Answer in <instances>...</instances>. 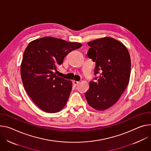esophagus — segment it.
<instances>
[{
    "label": "esophagus",
    "instance_id": "34e87169",
    "mask_svg": "<svg viewBox=\"0 0 151 151\" xmlns=\"http://www.w3.org/2000/svg\"><path fill=\"white\" fill-rule=\"evenodd\" d=\"M73 83L74 86H78L79 84V81H73Z\"/></svg>",
    "mask_w": 151,
    "mask_h": 151
}]
</instances>
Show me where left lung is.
I'll return each mask as SVG.
<instances>
[{"label":"left lung","mask_w":151,"mask_h":151,"mask_svg":"<svg viewBox=\"0 0 151 151\" xmlns=\"http://www.w3.org/2000/svg\"><path fill=\"white\" fill-rule=\"evenodd\" d=\"M87 43L90 46L87 55L96 62L94 75L100 73V75L98 82H90L85 97L96 110H106L118 101L128 85L130 55L124 45L111 37L98 38Z\"/></svg>","instance_id":"8db88e82"}]
</instances>
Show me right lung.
<instances>
[{"label":"right lung","mask_w":151,"mask_h":151,"mask_svg":"<svg viewBox=\"0 0 151 151\" xmlns=\"http://www.w3.org/2000/svg\"><path fill=\"white\" fill-rule=\"evenodd\" d=\"M81 46L79 43L45 37L26 47L20 67L22 83L32 101L45 112L57 113L65 106L72 83L54 72L68 53Z\"/></svg>","instance_id":"right-lung-1"}]
</instances>
